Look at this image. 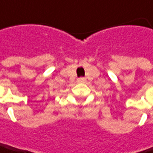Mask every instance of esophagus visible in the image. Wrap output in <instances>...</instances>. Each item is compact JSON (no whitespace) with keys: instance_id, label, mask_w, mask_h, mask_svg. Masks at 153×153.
<instances>
[{"instance_id":"obj_1","label":"esophagus","mask_w":153,"mask_h":153,"mask_svg":"<svg viewBox=\"0 0 153 153\" xmlns=\"http://www.w3.org/2000/svg\"><path fill=\"white\" fill-rule=\"evenodd\" d=\"M84 81H86V79L83 78V77H80V78L78 79V82H84Z\"/></svg>"}]
</instances>
